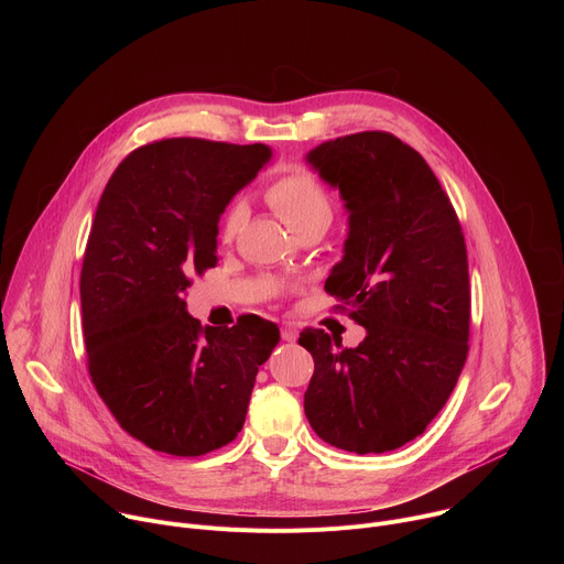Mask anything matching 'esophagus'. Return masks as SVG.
<instances>
[{
  "label": "esophagus",
  "mask_w": 564,
  "mask_h": 564,
  "mask_svg": "<svg viewBox=\"0 0 564 564\" xmlns=\"http://www.w3.org/2000/svg\"><path fill=\"white\" fill-rule=\"evenodd\" d=\"M281 337H283V341H296V337H299V330L294 328V326H283L281 328Z\"/></svg>",
  "instance_id": "34e87169"
}]
</instances>
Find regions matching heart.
<instances>
[{"mask_svg":"<svg viewBox=\"0 0 564 564\" xmlns=\"http://www.w3.org/2000/svg\"><path fill=\"white\" fill-rule=\"evenodd\" d=\"M268 203L283 218L292 231H301L312 225H330L333 220V198L318 178L305 167H290L268 187ZM248 218V205L234 200L220 220V240L231 243L238 229Z\"/></svg>","mask_w":564,"mask_h":564,"instance_id":"heart-1","label":"heart"}]
</instances>
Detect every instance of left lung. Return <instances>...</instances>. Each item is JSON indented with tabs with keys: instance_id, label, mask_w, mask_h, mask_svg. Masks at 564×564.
<instances>
[{
	"instance_id": "1",
	"label": "left lung",
	"mask_w": 564,
	"mask_h": 564,
	"mask_svg": "<svg viewBox=\"0 0 564 564\" xmlns=\"http://www.w3.org/2000/svg\"><path fill=\"white\" fill-rule=\"evenodd\" d=\"M305 163L348 212L344 259L326 281L366 328L357 348L307 328L314 359L303 409L350 453H386L426 431L468 355L470 290L457 214L426 160L386 131L321 142Z\"/></svg>"
}]
</instances>
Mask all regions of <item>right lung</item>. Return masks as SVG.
<instances>
[{"label": "right lung", "mask_w": 564, "mask_h": 564, "mask_svg": "<svg viewBox=\"0 0 564 564\" xmlns=\"http://www.w3.org/2000/svg\"><path fill=\"white\" fill-rule=\"evenodd\" d=\"M268 144L170 138L131 151L96 209L79 274L91 381L144 446L198 457L243 429L259 366L279 344L272 321L200 326L192 274L216 268L218 220L270 163Z\"/></svg>", "instance_id": "1"}]
</instances>
